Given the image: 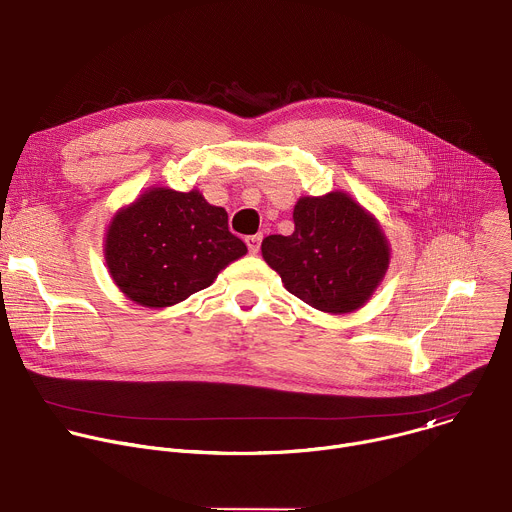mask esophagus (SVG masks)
I'll return each mask as SVG.
<instances>
[{
	"label": "esophagus",
	"mask_w": 512,
	"mask_h": 512,
	"mask_svg": "<svg viewBox=\"0 0 512 512\" xmlns=\"http://www.w3.org/2000/svg\"><path fill=\"white\" fill-rule=\"evenodd\" d=\"M261 235H251V237H247L245 239V243H247V247H249V253L251 255H257L259 253V247H261Z\"/></svg>",
	"instance_id": "esophagus-1"
}]
</instances>
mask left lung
I'll list each match as a JSON object with an SVG mask.
<instances>
[{
  "mask_svg": "<svg viewBox=\"0 0 512 512\" xmlns=\"http://www.w3.org/2000/svg\"><path fill=\"white\" fill-rule=\"evenodd\" d=\"M294 225L289 237L269 235L261 243L263 259L289 294L328 314L367 304L391 259L377 218L336 190L302 196L294 206Z\"/></svg>",
  "mask_w": 512,
  "mask_h": 512,
  "instance_id": "8db88e82",
  "label": "left lung"
}]
</instances>
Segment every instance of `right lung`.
Here are the masks:
<instances>
[{
    "label": "right lung",
    "mask_w": 512,
    "mask_h": 512,
    "mask_svg": "<svg viewBox=\"0 0 512 512\" xmlns=\"http://www.w3.org/2000/svg\"><path fill=\"white\" fill-rule=\"evenodd\" d=\"M247 245L229 214L198 190H145L107 227L105 261L115 285L143 308H168L208 287Z\"/></svg>",
    "instance_id": "1"
}]
</instances>
